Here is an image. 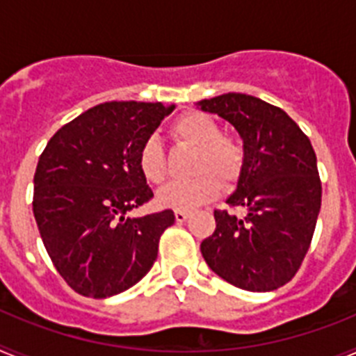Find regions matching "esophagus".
<instances>
[{
  "label": "esophagus",
  "mask_w": 356,
  "mask_h": 356,
  "mask_svg": "<svg viewBox=\"0 0 356 356\" xmlns=\"http://www.w3.org/2000/svg\"><path fill=\"white\" fill-rule=\"evenodd\" d=\"M175 217L178 222H184V221H187L188 217H191V212H187V210H176Z\"/></svg>",
  "instance_id": "esophagus-1"
}]
</instances>
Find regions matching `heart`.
Instances as JSON below:
<instances>
[{
  "label": "heart",
  "mask_w": 356,
  "mask_h": 356,
  "mask_svg": "<svg viewBox=\"0 0 356 356\" xmlns=\"http://www.w3.org/2000/svg\"><path fill=\"white\" fill-rule=\"evenodd\" d=\"M171 137L178 144L196 147L193 162L194 178L172 181L156 196L160 207L193 210L213 200L225 187H234L246 169L248 151L241 139L222 134L221 124L205 112L188 110L171 124ZM137 168L144 180L160 185L168 178V156L155 137H147L137 151Z\"/></svg>",
  "instance_id": "heart-1"
}]
</instances>
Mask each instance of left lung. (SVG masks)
<instances>
[{"instance_id": "1", "label": "left lung", "mask_w": 356, "mask_h": 356, "mask_svg": "<svg viewBox=\"0 0 356 356\" xmlns=\"http://www.w3.org/2000/svg\"><path fill=\"white\" fill-rule=\"evenodd\" d=\"M200 106L232 122L248 151L237 191L226 200L246 216L216 210L201 254L235 287L275 291L294 278L312 242L323 194L316 151L284 110L259 97L228 92Z\"/></svg>"}]
</instances>
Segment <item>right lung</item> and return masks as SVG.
Listing matches in <instances>:
<instances>
[{
  "mask_svg": "<svg viewBox=\"0 0 356 356\" xmlns=\"http://www.w3.org/2000/svg\"><path fill=\"white\" fill-rule=\"evenodd\" d=\"M175 105L110 102L64 124L39 156L33 216L53 266L94 300L134 287L149 273L172 210L131 217L153 197L137 168L144 139Z\"/></svg>",
  "mask_w": 356,
  "mask_h": 356,
  "instance_id": "obj_1",
  "label": "right lung"
}]
</instances>
